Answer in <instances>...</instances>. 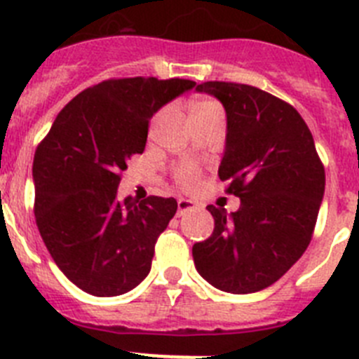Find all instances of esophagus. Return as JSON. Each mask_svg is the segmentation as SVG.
Here are the masks:
<instances>
[{"mask_svg":"<svg viewBox=\"0 0 359 359\" xmlns=\"http://www.w3.org/2000/svg\"><path fill=\"white\" fill-rule=\"evenodd\" d=\"M194 203L189 201V199H177V217L185 214V212L194 210Z\"/></svg>","mask_w":359,"mask_h":359,"instance_id":"34e87169","label":"esophagus"}]
</instances>
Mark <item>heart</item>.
Returning <instances> with one entry per match:
<instances>
[{
	"mask_svg": "<svg viewBox=\"0 0 359 359\" xmlns=\"http://www.w3.org/2000/svg\"><path fill=\"white\" fill-rule=\"evenodd\" d=\"M214 104H215V102H210V100H201V102L196 104L194 109H192V111H196V109H203V107H208V106H214ZM182 174H183V180H190V176H192V170H190V169H185V170H183Z\"/></svg>",
	"mask_w": 359,
	"mask_h": 359,
	"instance_id": "1",
	"label": "heart"
}]
</instances>
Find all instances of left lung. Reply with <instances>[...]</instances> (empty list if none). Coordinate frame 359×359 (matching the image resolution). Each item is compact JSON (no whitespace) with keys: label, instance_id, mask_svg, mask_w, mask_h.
Instances as JSON below:
<instances>
[{"label":"left lung","instance_id":"obj_1","mask_svg":"<svg viewBox=\"0 0 359 359\" xmlns=\"http://www.w3.org/2000/svg\"><path fill=\"white\" fill-rule=\"evenodd\" d=\"M223 104L226 138L219 177L241 207L208 205L214 231L192 246L198 273L226 293L248 294L275 284L302 257L315 230L325 170L315 140L293 106L236 82L196 88Z\"/></svg>","mask_w":359,"mask_h":359}]
</instances>
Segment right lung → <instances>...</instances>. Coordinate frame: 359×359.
I'll list each match as a JSON object with an SVG mask.
<instances>
[{
  "mask_svg": "<svg viewBox=\"0 0 359 359\" xmlns=\"http://www.w3.org/2000/svg\"><path fill=\"white\" fill-rule=\"evenodd\" d=\"M194 81L113 79L88 88L53 120L34 156L36 223L68 280L95 297L135 290L177 210L174 198H118L120 172L142 154L149 120Z\"/></svg>",
  "mask_w": 359,
  "mask_h": 359,
  "instance_id": "obj_1",
  "label": "right lung"
}]
</instances>
